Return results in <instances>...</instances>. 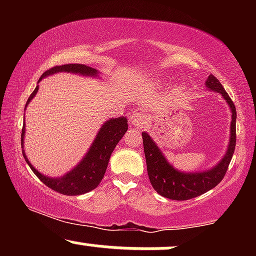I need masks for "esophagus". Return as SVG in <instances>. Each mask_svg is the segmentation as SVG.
<instances>
[{
  "instance_id": "esophagus-1",
  "label": "esophagus",
  "mask_w": 256,
  "mask_h": 256,
  "mask_svg": "<svg viewBox=\"0 0 256 256\" xmlns=\"http://www.w3.org/2000/svg\"><path fill=\"white\" fill-rule=\"evenodd\" d=\"M146 120H148V118H146V116L143 112H136L134 114H132L131 124L136 126V128H142L146 122Z\"/></svg>"
}]
</instances>
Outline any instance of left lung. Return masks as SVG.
<instances>
[{
  "mask_svg": "<svg viewBox=\"0 0 256 256\" xmlns=\"http://www.w3.org/2000/svg\"><path fill=\"white\" fill-rule=\"evenodd\" d=\"M204 85L207 90L218 92L231 110L230 138H228V149L216 165L204 171H179L171 162H168L162 150L158 148L150 134L142 132L149 180L155 192L166 198L185 201V200L198 198L202 194L210 192L224 178L226 170L234 155V146H236V107L222 85L213 74L208 76Z\"/></svg>",
  "mask_w": 256,
  "mask_h": 256,
  "instance_id": "obj_1",
  "label": "left lung"
}]
</instances>
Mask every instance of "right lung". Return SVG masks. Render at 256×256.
Returning a JSON list of instances; mask_svg holds the SVG:
<instances>
[{
	"mask_svg": "<svg viewBox=\"0 0 256 256\" xmlns=\"http://www.w3.org/2000/svg\"><path fill=\"white\" fill-rule=\"evenodd\" d=\"M58 72L73 73V74L84 76V77L100 78V72L92 67L85 66L82 64H62V66H55L52 68L43 73L42 77L40 78L38 83L43 78L48 76L55 74ZM40 89V85H37L36 89L31 94L26 102V107L30 104L31 100L36 96ZM128 131V118L126 116H119V118H110L104 124H102L96 137L94 138V142L91 143L89 150L84 155L83 158L76 165L71 171L64 173L61 177H48L40 173L38 170L34 167V165L28 161L25 152L22 150L25 161L30 166L32 172L37 176L40 180L43 182L46 186L55 192L64 194V195L74 196L86 194L98 186L104 178L106 170H107L108 161L113 152L114 148L120 142L125 132ZM24 138H25V124L22 126V148H24Z\"/></svg>",
	"mask_w": 256,
	"mask_h": 256,
	"instance_id": "right-lung-1",
	"label": "right lung"
}]
</instances>
